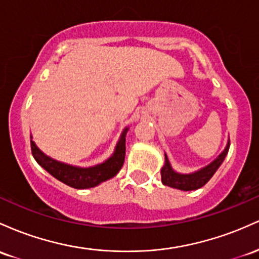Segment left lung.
I'll use <instances>...</instances> for the list:
<instances>
[{"mask_svg": "<svg viewBox=\"0 0 259 259\" xmlns=\"http://www.w3.org/2000/svg\"><path fill=\"white\" fill-rule=\"evenodd\" d=\"M229 148H230V139H229L228 143H226L225 149H224L223 152L210 162V164H208L207 166L199 168V170L190 174H181L174 170L170 161H168L167 155L165 154L164 166L161 167L162 185L168 186V187L172 188H177V190L181 191H193L203 187V186L211 179V176L215 174V171L219 168L220 165L223 164L224 159H225L226 154L229 152Z\"/></svg>", "mask_w": 259, "mask_h": 259, "instance_id": "1", "label": "left lung"}]
</instances>
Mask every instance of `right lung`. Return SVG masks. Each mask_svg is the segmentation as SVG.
<instances>
[{
    "instance_id": "add662e5",
    "label": "right lung",
    "mask_w": 259,
    "mask_h": 259,
    "mask_svg": "<svg viewBox=\"0 0 259 259\" xmlns=\"http://www.w3.org/2000/svg\"><path fill=\"white\" fill-rule=\"evenodd\" d=\"M128 132V127H126L121 133V137L116 144L114 153L101 164H97L94 166L80 167L73 165L65 164L59 160L50 158L45 153L37 148L33 137L30 136L31 153L37 164L44 170L48 171L50 175L69 187L77 188V190H85L100 185L101 182L107 181L117 175L121 170L124 161V154H126V135Z\"/></svg>"
}]
</instances>
